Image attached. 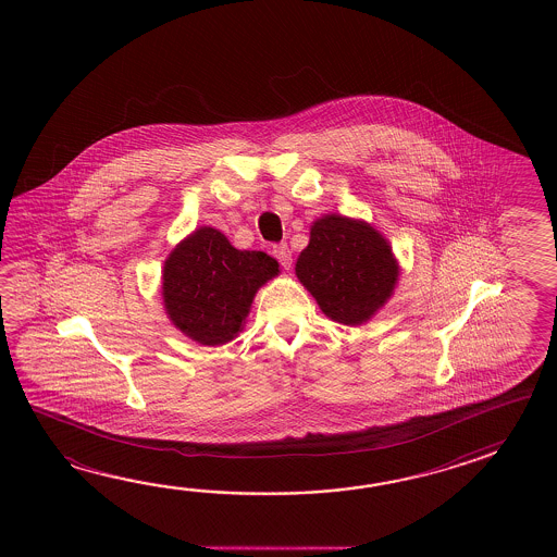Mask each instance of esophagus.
<instances>
[{
  "instance_id": "34e87169",
  "label": "esophagus",
  "mask_w": 557,
  "mask_h": 557,
  "mask_svg": "<svg viewBox=\"0 0 557 557\" xmlns=\"http://www.w3.org/2000/svg\"><path fill=\"white\" fill-rule=\"evenodd\" d=\"M273 255L276 261L281 262V267L283 269H290V264H293V252L288 249V245L286 243H281V245H274Z\"/></svg>"
}]
</instances>
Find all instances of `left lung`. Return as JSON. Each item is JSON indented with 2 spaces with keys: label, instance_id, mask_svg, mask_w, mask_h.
<instances>
[{
  "label": "left lung",
  "instance_id": "1",
  "mask_svg": "<svg viewBox=\"0 0 557 557\" xmlns=\"http://www.w3.org/2000/svg\"><path fill=\"white\" fill-rule=\"evenodd\" d=\"M296 276L320 310L346 326L372 319L398 283V262L374 226L343 214H324L310 226Z\"/></svg>",
  "mask_w": 557,
  "mask_h": 557
}]
</instances>
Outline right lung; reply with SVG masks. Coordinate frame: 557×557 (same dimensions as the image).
Wrapping results in <instances>:
<instances>
[{"instance_id": "obj_1", "label": "right lung", "mask_w": 557, "mask_h": 557, "mask_svg": "<svg viewBox=\"0 0 557 557\" xmlns=\"http://www.w3.org/2000/svg\"><path fill=\"white\" fill-rule=\"evenodd\" d=\"M278 273L267 252L235 249L221 231L201 226L171 250L163 267L166 317L195 343H231L257 290Z\"/></svg>"}]
</instances>
